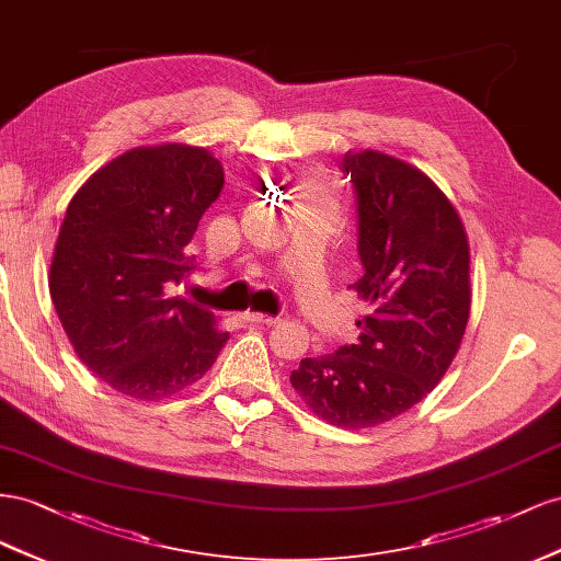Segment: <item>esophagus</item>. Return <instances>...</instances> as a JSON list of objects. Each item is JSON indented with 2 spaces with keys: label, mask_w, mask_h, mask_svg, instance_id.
Segmentation results:
<instances>
[{
  "label": "esophagus",
  "mask_w": 561,
  "mask_h": 561,
  "mask_svg": "<svg viewBox=\"0 0 561 561\" xmlns=\"http://www.w3.org/2000/svg\"><path fill=\"white\" fill-rule=\"evenodd\" d=\"M244 319L249 324H265V327L279 324V317H270V314H261V312H244Z\"/></svg>",
  "instance_id": "esophagus-1"
}]
</instances>
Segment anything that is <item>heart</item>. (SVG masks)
<instances>
[{"label": "heart", "mask_w": 561, "mask_h": 561, "mask_svg": "<svg viewBox=\"0 0 561 561\" xmlns=\"http://www.w3.org/2000/svg\"><path fill=\"white\" fill-rule=\"evenodd\" d=\"M314 197H322V195H314Z\"/></svg>", "instance_id": "b5f03b06"}]
</instances>
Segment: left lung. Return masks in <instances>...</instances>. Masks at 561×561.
<instances>
[{"instance_id": "left-lung-1", "label": "left lung", "mask_w": 561, "mask_h": 561, "mask_svg": "<svg viewBox=\"0 0 561 561\" xmlns=\"http://www.w3.org/2000/svg\"><path fill=\"white\" fill-rule=\"evenodd\" d=\"M364 275L350 286L371 306L359 339L300 359L291 386L319 419L374 427L437 386L470 317V247L444 192L402 159L347 152Z\"/></svg>"}]
</instances>
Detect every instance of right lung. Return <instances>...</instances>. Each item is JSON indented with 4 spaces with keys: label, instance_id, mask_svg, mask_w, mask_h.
<instances>
[{
    "label": "right lung",
    "instance_id": "1",
    "mask_svg": "<svg viewBox=\"0 0 561 561\" xmlns=\"http://www.w3.org/2000/svg\"><path fill=\"white\" fill-rule=\"evenodd\" d=\"M220 190L209 150L167 142L112 159L72 197L49 291L77 357L112 390L171 397L226 345L209 310L167 296L195 267L185 247Z\"/></svg>",
    "mask_w": 561,
    "mask_h": 561
}]
</instances>
